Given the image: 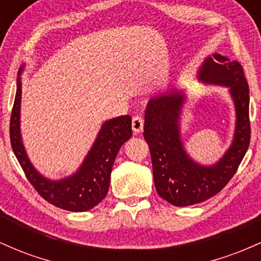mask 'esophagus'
Here are the masks:
<instances>
[{
  "label": "esophagus",
  "instance_id": "34e87169",
  "mask_svg": "<svg viewBox=\"0 0 261 261\" xmlns=\"http://www.w3.org/2000/svg\"><path fill=\"white\" fill-rule=\"evenodd\" d=\"M133 130L135 134H140L143 130V119L141 116H134L133 118Z\"/></svg>",
  "mask_w": 261,
  "mask_h": 261
}]
</instances>
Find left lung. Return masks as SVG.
Wrapping results in <instances>:
<instances>
[{"instance_id": "8db88e82", "label": "left lung", "mask_w": 261, "mask_h": 261, "mask_svg": "<svg viewBox=\"0 0 261 261\" xmlns=\"http://www.w3.org/2000/svg\"><path fill=\"white\" fill-rule=\"evenodd\" d=\"M207 85L228 87L236 108V130L230 147L212 166L191 160L180 136V114L185 95L172 91L151 98L145 113V137L151 152L158 195L174 206H189L215 196L236 174L250 142L249 86L238 61L210 56L199 70Z\"/></svg>"}]
</instances>
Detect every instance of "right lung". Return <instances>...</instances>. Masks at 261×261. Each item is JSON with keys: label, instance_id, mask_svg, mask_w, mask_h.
<instances>
[{"label": "right lung", "instance_id": "right-lung-1", "mask_svg": "<svg viewBox=\"0 0 261 261\" xmlns=\"http://www.w3.org/2000/svg\"><path fill=\"white\" fill-rule=\"evenodd\" d=\"M22 72V68L19 73ZM22 81L17 80V92L11 114V146L24 174L35 190L47 202L72 212L88 211L107 196L113 164L119 149L133 136L131 116L121 115L106 121L97 139L76 173L60 180L45 178L33 167L20 136Z\"/></svg>", "mask_w": 261, "mask_h": 261}]
</instances>
